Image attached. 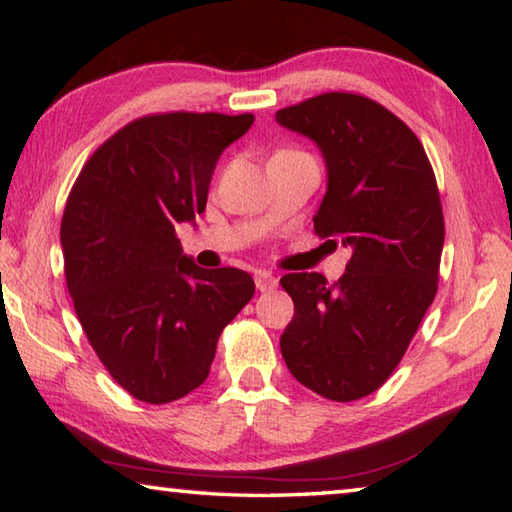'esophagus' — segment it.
<instances>
[{"mask_svg": "<svg viewBox=\"0 0 512 512\" xmlns=\"http://www.w3.org/2000/svg\"><path fill=\"white\" fill-rule=\"evenodd\" d=\"M255 287L262 293H271L277 289V277L266 273V271H259V273H255Z\"/></svg>", "mask_w": 512, "mask_h": 512, "instance_id": "obj_1", "label": "esophagus"}]
</instances>
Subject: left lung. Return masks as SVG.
Instances as JSON below:
<instances>
[{
  "mask_svg": "<svg viewBox=\"0 0 512 512\" xmlns=\"http://www.w3.org/2000/svg\"><path fill=\"white\" fill-rule=\"evenodd\" d=\"M275 119L323 151L327 194L314 232L352 248L339 282L320 273L280 280L296 307L282 357L314 393L361 400L393 375L436 298L445 241L436 176L418 135L363 94L325 92Z\"/></svg>",
  "mask_w": 512,
  "mask_h": 512,
  "instance_id": "1",
  "label": "left lung"
}]
</instances>
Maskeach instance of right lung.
<instances>
[{
	"mask_svg": "<svg viewBox=\"0 0 512 512\" xmlns=\"http://www.w3.org/2000/svg\"><path fill=\"white\" fill-rule=\"evenodd\" d=\"M253 121L185 110L133 119L67 196V291L92 350L135 400L167 404L201 386L223 327L253 298L246 271L196 266L176 235L205 210L216 160Z\"/></svg>",
	"mask_w": 512,
	"mask_h": 512,
	"instance_id": "1",
	"label": "right lung"
}]
</instances>
